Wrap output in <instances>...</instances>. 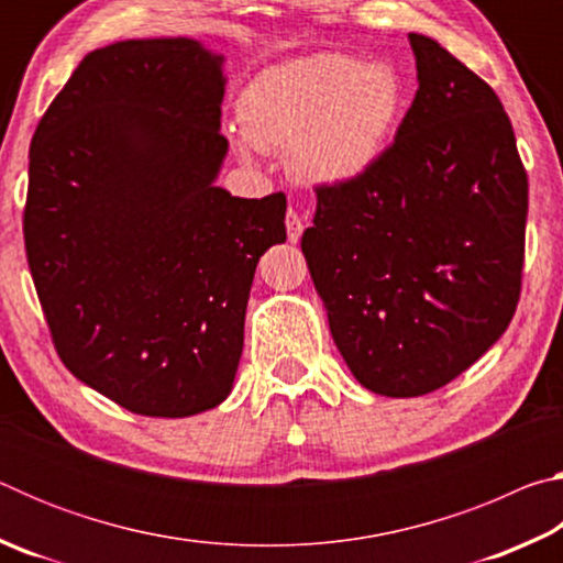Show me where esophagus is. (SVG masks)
<instances>
[{"mask_svg":"<svg viewBox=\"0 0 563 563\" xmlns=\"http://www.w3.org/2000/svg\"><path fill=\"white\" fill-rule=\"evenodd\" d=\"M285 228H288V241L290 243H298L300 241V235H302V228H305V223H302V218L298 216V211H290L285 213Z\"/></svg>","mask_w":563,"mask_h":563,"instance_id":"esophagus-1","label":"esophagus"}]
</instances>
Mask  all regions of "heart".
Returning <instances> with one entry per match:
<instances>
[{
    "label": "heart",
    "mask_w": 563,
    "mask_h": 563,
    "mask_svg": "<svg viewBox=\"0 0 563 563\" xmlns=\"http://www.w3.org/2000/svg\"><path fill=\"white\" fill-rule=\"evenodd\" d=\"M395 69L350 54H312L263 71L243 91V151H292L300 176L342 184L373 168L399 121Z\"/></svg>",
    "instance_id": "1"
}]
</instances>
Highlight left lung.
<instances>
[{
	"instance_id": "8db88e82",
	"label": "left lung",
	"mask_w": 563,
	"mask_h": 563,
	"mask_svg": "<svg viewBox=\"0 0 563 563\" xmlns=\"http://www.w3.org/2000/svg\"><path fill=\"white\" fill-rule=\"evenodd\" d=\"M419 89L365 174L320 184L302 253L360 385L419 397L509 328L521 295L529 180L482 76L409 34Z\"/></svg>"
}]
</instances>
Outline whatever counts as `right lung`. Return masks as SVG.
Here are the masks:
<instances>
[{"label":"right lung","mask_w":563,"mask_h":563,"mask_svg":"<svg viewBox=\"0 0 563 563\" xmlns=\"http://www.w3.org/2000/svg\"><path fill=\"white\" fill-rule=\"evenodd\" d=\"M221 56L194 40L87 54L30 146L24 247L56 355L129 412L221 405L255 265L285 243V196L213 186Z\"/></svg>","instance_id":"1"}]
</instances>
